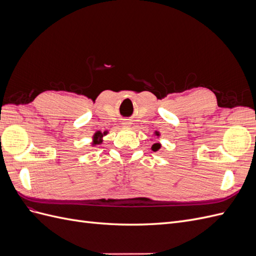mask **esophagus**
<instances>
[{
	"mask_svg": "<svg viewBox=\"0 0 256 256\" xmlns=\"http://www.w3.org/2000/svg\"><path fill=\"white\" fill-rule=\"evenodd\" d=\"M122 125H125V126H126V125H128V124L125 122H122Z\"/></svg>",
	"mask_w": 256,
	"mask_h": 256,
	"instance_id": "esophagus-1",
	"label": "esophagus"
}]
</instances>
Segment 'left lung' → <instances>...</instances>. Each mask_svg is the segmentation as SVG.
Masks as SVG:
<instances>
[{"mask_svg": "<svg viewBox=\"0 0 256 256\" xmlns=\"http://www.w3.org/2000/svg\"><path fill=\"white\" fill-rule=\"evenodd\" d=\"M156 136H159V134L158 132H156ZM161 147V145L159 144V143H154L152 146V150H154V152H157L159 148Z\"/></svg>", "mask_w": 256, "mask_h": 256, "instance_id": "8db88e82", "label": "left lung"}]
</instances>
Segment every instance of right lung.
<instances>
[{
  "label": "right lung",
  "instance_id": "1",
  "mask_svg": "<svg viewBox=\"0 0 256 256\" xmlns=\"http://www.w3.org/2000/svg\"><path fill=\"white\" fill-rule=\"evenodd\" d=\"M106 134V131H104V134L100 132V131H97V132L94 134V142H92V144L96 145V144L102 143V136H104Z\"/></svg>",
  "mask_w": 256,
  "mask_h": 256
}]
</instances>
